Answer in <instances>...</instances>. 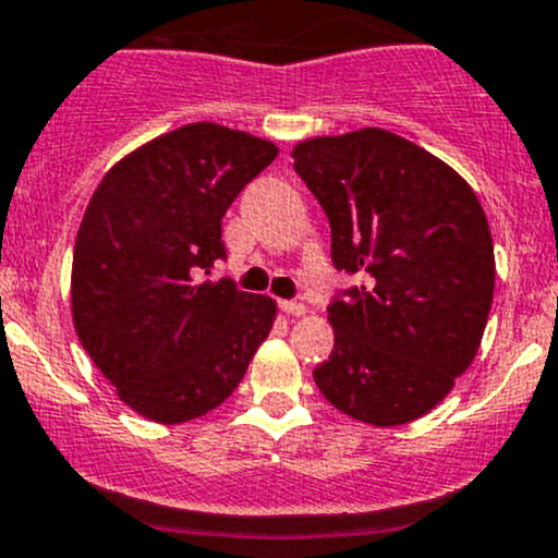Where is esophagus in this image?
Segmentation results:
<instances>
[{
  "instance_id": "obj_1",
  "label": "esophagus",
  "mask_w": 558,
  "mask_h": 558,
  "mask_svg": "<svg viewBox=\"0 0 558 558\" xmlns=\"http://www.w3.org/2000/svg\"><path fill=\"white\" fill-rule=\"evenodd\" d=\"M280 310H283V313H289V315H307V304H302V302H294V299H291V302H280Z\"/></svg>"
}]
</instances>
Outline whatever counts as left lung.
I'll use <instances>...</instances> for the list:
<instances>
[{"mask_svg":"<svg viewBox=\"0 0 558 558\" xmlns=\"http://www.w3.org/2000/svg\"><path fill=\"white\" fill-rule=\"evenodd\" d=\"M331 225V262L361 286L328 304L333 350L313 372L348 417L392 427L449 396L476 357L495 248L476 192L412 141L363 128L294 146Z\"/></svg>","mask_w":558,"mask_h":558,"instance_id":"left-lung-1","label":"left lung"}]
</instances>
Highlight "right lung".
<instances>
[{
  "instance_id": "1",
  "label": "right lung",
  "mask_w": 558,
  "mask_h": 558,
  "mask_svg": "<svg viewBox=\"0 0 558 558\" xmlns=\"http://www.w3.org/2000/svg\"><path fill=\"white\" fill-rule=\"evenodd\" d=\"M275 157L272 141L192 122L122 157L93 192L74 243V328L141 417L208 414L267 339L272 299L203 275L227 256V208Z\"/></svg>"
}]
</instances>
